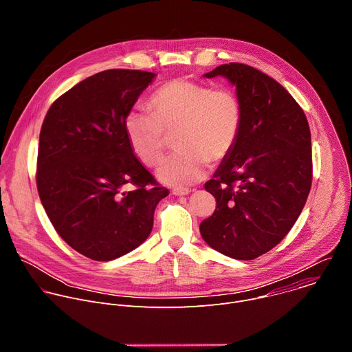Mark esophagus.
<instances>
[{"instance_id": "obj_1", "label": "esophagus", "mask_w": 352, "mask_h": 352, "mask_svg": "<svg viewBox=\"0 0 352 352\" xmlns=\"http://www.w3.org/2000/svg\"><path fill=\"white\" fill-rule=\"evenodd\" d=\"M190 190L189 189H186V188H174L173 189V195H175V196H185V195H188Z\"/></svg>"}]
</instances>
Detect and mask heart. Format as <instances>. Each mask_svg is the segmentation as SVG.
I'll list each match as a JSON object with an SVG mask.
<instances>
[{
  "label": "heart",
  "mask_w": 352,
  "mask_h": 352,
  "mask_svg": "<svg viewBox=\"0 0 352 352\" xmlns=\"http://www.w3.org/2000/svg\"><path fill=\"white\" fill-rule=\"evenodd\" d=\"M153 113L132 109L124 129L136 157L146 166H157L175 135L178 150L157 170L159 178L174 186L202 179L210 162L230 156L243 125L238 94L228 87H210L188 79H173L150 98Z\"/></svg>",
  "instance_id": "heart-1"
}]
</instances>
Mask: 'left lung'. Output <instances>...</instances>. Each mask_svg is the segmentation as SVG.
<instances>
[{
	"mask_svg": "<svg viewBox=\"0 0 352 352\" xmlns=\"http://www.w3.org/2000/svg\"><path fill=\"white\" fill-rule=\"evenodd\" d=\"M219 75L236 86L243 125L234 150L205 184L217 205L199 228L217 252L252 261L289 232L307 204L311 131L304 110L269 75L230 63L205 76Z\"/></svg>",
	"mask_w": 352,
	"mask_h": 352,
	"instance_id": "1",
	"label": "left lung"
}]
</instances>
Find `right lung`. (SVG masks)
Here are the masks:
<instances>
[{
	"label": "right lung",
	"mask_w": 352,
	"mask_h": 352,
	"mask_svg": "<svg viewBox=\"0 0 352 352\" xmlns=\"http://www.w3.org/2000/svg\"><path fill=\"white\" fill-rule=\"evenodd\" d=\"M155 74L107 69L86 78L48 109L36 184L58 235L80 255L107 262L138 248L168 195L135 157L124 118Z\"/></svg>",
	"instance_id": "1"
}]
</instances>
